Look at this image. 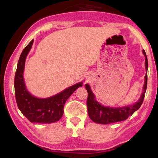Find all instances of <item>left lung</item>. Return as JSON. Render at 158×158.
<instances>
[{"label":"left lung","instance_id":"1","mask_svg":"<svg viewBox=\"0 0 158 158\" xmlns=\"http://www.w3.org/2000/svg\"><path fill=\"white\" fill-rule=\"evenodd\" d=\"M144 56H145V67L146 70H148V59L146 54L145 51H142ZM147 73L145 75V81L143 88V93L141 97L137 102L134 105L123 106V107L113 108L101 105L95 100V95L93 94L90 87L89 84H85V87L88 91V98H87V108L88 114L90 118L93 122L100 124H110L111 123L120 122L125 121L128 117L132 116L135 112L140 108L142 105L145 93L147 88Z\"/></svg>","mask_w":158,"mask_h":158}]
</instances>
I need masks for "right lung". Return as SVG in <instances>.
I'll list each match as a JSON object with an SVG mask.
<instances>
[{
	"instance_id": "right-lung-1",
	"label": "right lung",
	"mask_w": 158,
	"mask_h": 158,
	"mask_svg": "<svg viewBox=\"0 0 158 158\" xmlns=\"http://www.w3.org/2000/svg\"><path fill=\"white\" fill-rule=\"evenodd\" d=\"M33 43V40L23 49L18 61L15 77L16 101L21 113L31 122L52 123L61 118L65 102L79 87L82 86V82L72 85L58 94L48 98H38L32 95L26 89L23 73L26 58Z\"/></svg>"
}]
</instances>
